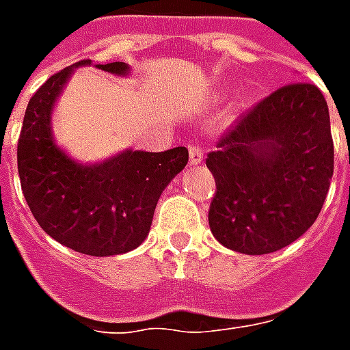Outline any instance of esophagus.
<instances>
[{
	"mask_svg": "<svg viewBox=\"0 0 350 350\" xmlns=\"http://www.w3.org/2000/svg\"><path fill=\"white\" fill-rule=\"evenodd\" d=\"M202 150L198 146H189V165L191 167H197L202 163Z\"/></svg>",
	"mask_w": 350,
	"mask_h": 350,
	"instance_id": "34e87169",
	"label": "esophagus"
}]
</instances>
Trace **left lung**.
<instances>
[{
    "mask_svg": "<svg viewBox=\"0 0 350 350\" xmlns=\"http://www.w3.org/2000/svg\"><path fill=\"white\" fill-rule=\"evenodd\" d=\"M215 178L210 228L243 255H266L298 240L321 213L334 174L328 105L321 90L279 88L232 123L208 153Z\"/></svg>",
    "mask_w": 350,
    "mask_h": 350,
    "instance_id": "obj_1",
    "label": "left lung"
}]
</instances>
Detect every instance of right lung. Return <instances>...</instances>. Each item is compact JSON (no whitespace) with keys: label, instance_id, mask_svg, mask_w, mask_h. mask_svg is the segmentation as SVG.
<instances>
[{"label":"right lung","instance_id":"1","mask_svg":"<svg viewBox=\"0 0 350 350\" xmlns=\"http://www.w3.org/2000/svg\"><path fill=\"white\" fill-rule=\"evenodd\" d=\"M84 65L92 59L56 72L29 99L18 138V176L46 234L84 255L110 257L144 242L161 193L187 165L189 153L182 146L159 153L129 148L93 165L67 155L52 135V110L75 69ZM97 69L129 75L123 62Z\"/></svg>","mask_w":350,"mask_h":350}]
</instances>
